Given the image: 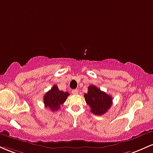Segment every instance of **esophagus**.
<instances>
[{
	"instance_id": "1",
	"label": "esophagus",
	"mask_w": 153,
	"mask_h": 153,
	"mask_svg": "<svg viewBox=\"0 0 153 153\" xmlns=\"http://www.w3.org/2000/svg\"><path fill=\"white\" fill-rule=\"evenodd\" d=\"M72 94H74V95H76L78 94V89H74V90L72 91Z\"/></svg>"
}]
</instances>
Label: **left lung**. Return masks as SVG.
Segmentation results:
<instances>
[{"mask_svg": "<svg viewBox=\"0 0 153 153\" xmlns=\"http://www.w3.org/2000/svg\"><path fill=\"white\" fill-rule=\"evenodd\" d=\"M85 102L91 107V111L95 115H103L111 108L112 97L98 88L96 85L88 86L87 94H84Z\"/></svg>", "mask_w": 153, "mask_h": 153, "instance_id": "obj_1", "label": "left lung"}]
</instances>
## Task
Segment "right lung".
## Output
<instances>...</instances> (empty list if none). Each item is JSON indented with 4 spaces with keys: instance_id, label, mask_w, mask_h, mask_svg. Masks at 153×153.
Listing matches in <instances>:
<instances>
[{
    "instance_id": "add662e5",
    "label": "right lung",
    "mask_w": 153,
    "mask_h": 153,
    "mask_svg": "<svg viewBox=\"0 0 153 153\" xmlns=\"http://www.w3.org/2000/svg\"><path fill=\"white\" fill-rule=\"evenodd\" d=\"M70 94L68 92L59 91L58 87L54 85L53 87L44 96V103L46 108H49L52 111L59 110Z\"/></svg>"
}]
</instances>
